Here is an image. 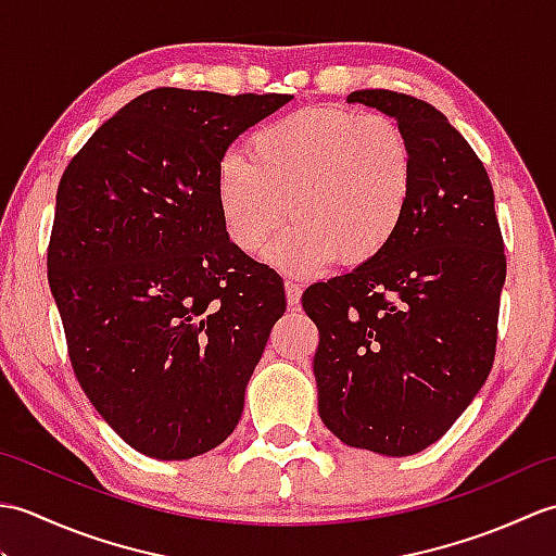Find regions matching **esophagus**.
I'll use <instances>...</instances> for the list:
<instances>
[{
    "instance_id": "obj_1",
    "label": "esophagus",
    "mask_w": 556,
    "mask_h": 556,
    "mask_svg": "<svg viewBox=\"0 0 556 556\" xmlns=\"http://www.w3.org/2000/svg\"><path fill=\"white\" fill-rule=\"evenodd\" d=\"M285 291H287V303H289V308H296V305L301 303V293H303V289L296 285V281H285Z\"/></svg>"
}]
</instances>
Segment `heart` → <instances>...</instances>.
<instances>
[{
	"label": "heart",
	"mask_w": 556,
	"mask_h": 556,
	"mask_svg": "<svg viewBox=\"0 0 556 556\" xmlns=\"http://www.w3.org/2000/svg\"><path fill=\"white\" fill-rule=\"evenodd\" d=\"M416 188V152L389 116L311 108L265 124L248 138V160L227 155L215 172L224 233L265 260L308 277L332 265L361 267L396 239Z\"/></svg>",
	"instance_id": "1"
}]
</instances>
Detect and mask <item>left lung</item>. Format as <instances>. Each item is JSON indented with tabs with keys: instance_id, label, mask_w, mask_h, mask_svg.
Listing matches in <instances>:
<instances>
[{
	"instance_id": "obj_1",
	"label": "left lung",
	"mask_w": 556,
	"mask_h": 556,
	"mask_svg": "<svg viewBox=\"0 0 556 556\" xmlns=\"http://www.w3.org/2000/svg\"><path fill=\"white\" fill-rule=\"evenodd\" d=\"M349 102L404 128L416 188L380 257L303 293L320 332L317 410L349 446L410 456L452 428L492 370L504 239L490 176L440 110L394 90Z\"/></svg>"
}]
</instances>
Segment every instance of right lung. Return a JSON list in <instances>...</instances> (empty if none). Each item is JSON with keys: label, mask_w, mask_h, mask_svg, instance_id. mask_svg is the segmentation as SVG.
<instances>
[{"label": "right lung", "mask_w": 556, "mask_h": 556, "mask_svg": "<svg viewBox=\"0 0 556 556\" xmlns=\"http://www.w3.org/2000/svg\"><path fill=\"white\" fill-rule=\"evenodd\" d=\"M291 96L157 88L104 122L59 181L47 277L71 368L136 452L222 444L287 311L267 265L224 233L215 172Z\"/></svg>", "instance_id": "obj_1"}]
</instances>
